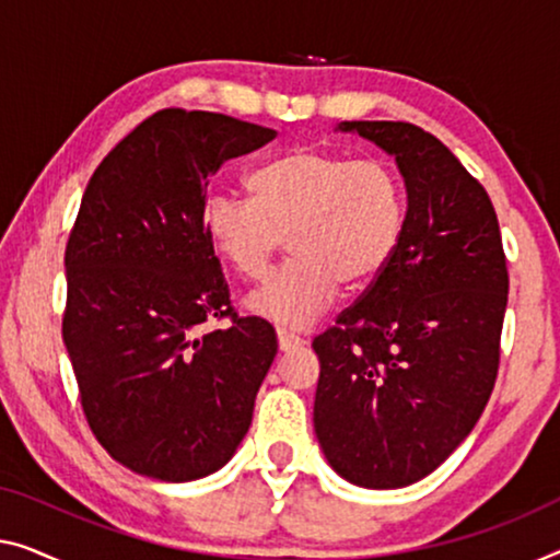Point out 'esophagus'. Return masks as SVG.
Returning <instances> with one entry per match:
<instances>
[{
  "label": "esophagus",
  "instance_id": "esophagus-1",
  "mask_svg": "<svg viewBox=\"0 0 560 560\" xmlns=\"http://www.w3.org/2000/svg\"><path fill=\"white\" fill-rule=\"evenodd\" d=\"M277 339H279V349L281 352H289V349H294L302 345V339L296 337V334H291L287 329H277Z\"/></svg>",
  "mask_w": 560,
  "mask_h": 560
}]
</instances>
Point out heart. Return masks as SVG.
I'll return each instance as SVG.
<instances>
[{"instance_id":"1","label":"heart","mask_w":560,"mask_h":560,"mask_svg":"<svg viewBox=\"0 0 560 560\" xmlns=\"http://www.w3.org/2000/svg\"><path fill=\"white\" fill-rule=\"evenodd\" d=\"M254 198L208 196V238L248 281L269 277L287 248L294 258L248 296V308L279 327H306L339 287L357 291L382 277L405 233L407 198L397 171L380 158L296 145L248 175Z\"/></svg>"}]
</instances>
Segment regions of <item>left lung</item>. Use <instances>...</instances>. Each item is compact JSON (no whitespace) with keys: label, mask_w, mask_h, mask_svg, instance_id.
<instances>
[{"label":"left lung","mask_w":560,"mask_h":560,"mask_svg":"<svg viewBox=\"0 0 560 560\" xmlns=\"http://www.w3.org/2000/svg\"><path fill=\"white\" fill-rule=\"evenodd\" d=\"M407 186L392 264L314 339V430L362 488L422 480L470 435L495 387L508 264L488 190L412 122L354 120Z\"/></svg>","instance_id":"1"}]
</instances>
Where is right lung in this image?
<instances>
[{
  "label": "right lung",
  "mask_w": 560,
  "mask_h": 560,
  "mask_svg": "<svg viewBox=\"0 0 560 560\" xmlns=\"http://www.w3.org/2000/svg\"><path fill=\"white\" fill-rule=\"evenodd\" d=\"M273 138L231 115L165 107L103 158L82 196L62 339L93 435L148 478L186 482L226 465L277 357L271 324L231 304L203 226L211 175Z\"/></svg>",
  "instance_id": "add662e5"
}]
</instances>
